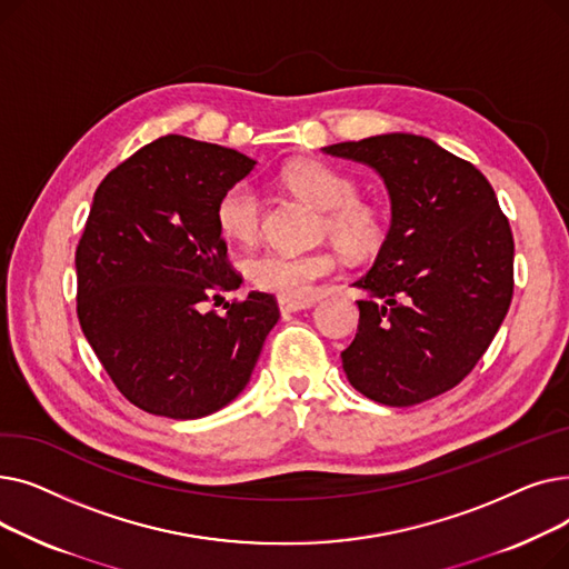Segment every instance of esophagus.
I'll use <instances>...</instances> for the list:
<instances>
[{"label": "esophagus", "instance_id": "1", "mask_svg": "<svg viewBox=\"0 0 569 569\" xmlns=\"http://www.w3.org/2000/svg\"><path fill=\"white\" fill-rule=\"evenodd\" d=\"M313 305H316L313 297H305V300H302V297H279V309H281L283 316L295 313V311H302V309H309Z\"/></svg>", "mask_w": 569, "mask_h": 569}]
</instances>
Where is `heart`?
<instances>
[{
    "mask_svg": "<svg viewBox=\"0 0 569 569\" xmlns=\"http://www.w3.org/2000/svg\"><path fill=\"white\" fill-rule=\"evenodd\" d=\"M290 191L309 200L325 212L322 234L350 258L365 260L380 251L387 237V217L373 200L357 196V182L346 172L320 163L302 161L283 172ZM217 223L221 232L237 242H253L262 228V198L249 179L230 184L217 202ZM337 269L330 251L288 253L269 249L244 262L249 281L281 297H305L311 286Z\"/></svg>",
    "mask_w": 569,
    "mask_h": 569,
    "instance_id": "b5f03b06",
    "label": "heart"
}]
</instances>
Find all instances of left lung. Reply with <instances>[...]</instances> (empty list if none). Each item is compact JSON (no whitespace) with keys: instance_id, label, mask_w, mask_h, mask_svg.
Wrapping results in <instances>:
<instances>
[{"instance_id":"1","label":"left lung","mask_w":569,"mask_h":569,"mask_svg":"<svg viewBox=\"0 0 569 569\" xmlns=\"http://www.w3.org/2000/svg\"><path fill=\"white\" fill-rule=\"evenodd\" d=\"M322 152L371 166L392 200L385 244L352 283L369 297L341 352L350 385L395 408L452 390L487 352L515 290V239L489 179L412 133Z\"/></svg>"}]
</instances>
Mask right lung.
<instances>
[{"label": "right lung", "instance_id": "obj_1", "mask_svg": "<svg viewBox=\"0 0 569 569\" xmlns=\"http://www.w3.org/2000/svg\"><path fill=\"white\" fill-rule=\"evenodd\" d=\"M256 161L163 136L106 174L76 249L78 320L114 387L144 412L198 420L244 390L274 295L204 302L242 283L217 223L221 193Z\"/></svg>", "mask_w": 569, "mask_h": 569}]
</instances>
